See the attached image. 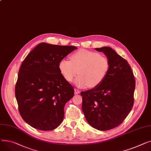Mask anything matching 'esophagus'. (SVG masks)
I'll return each mask as SVG.
<instances>
[{
	"label": "esophagus",
	"instance_id": "obj_1",
	"mask_svg": "<svg viewBox=\"0 0 151 151\" xmlns=\"http://www.w3.org/2000/svg\"><path fill=\"white\" fill-rule=\"evenodd\" d=\"M80 91L79 90H78L77 89H74V94H80Z\"/></svg>",
	"mask_w": 151,
	"mask_h": 151
}]
</instances>
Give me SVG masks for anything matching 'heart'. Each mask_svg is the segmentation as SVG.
I'll return each mask as SVG.
<instances>
[{
	"label": "heart",
	"instance_id": "1",
	"mask_svg": "<svg viewBox=\"0 0 151 151\" xmlns=\"http://www.w3.org/2000/svg\"><path fill=\"white\" fill-rule=\"evenodd\" d=\"M58 68L68 82H71L77 75L74 84L79 88H95L99 86L107 76L110 69L108 58L99 53L81 49L70 56V61L62 59Z\"/></svg>",
	"mask_w": 151,
	"mask_h": 151
}]
</instances>
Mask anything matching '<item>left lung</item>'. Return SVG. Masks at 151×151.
I'll return each mask as SVG.
<instances>
[{
  "label": "left lung",
  "instance_id": "8db88e82",
  "mask_svg": "<svg viewBox=\"0 0 151 151\" xmlns=\"http://www.w3.org/2000/svg\"><path fill=\"white\" fill-rule=\"evenodd\" d=\"M108 58L110 69L104 81L93 89L82 91V109L89 124L99 130L116 127L134 105L135 81L128 62L109 47L96 48Z\"/></svg>",
  "mask_w": 151,
  "mask_h": 151
}]
</instances>
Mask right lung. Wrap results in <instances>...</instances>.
I'll return each instance as SVG.
<instances>
[{
  "mask_svg": "<svg viewBox=\"0 0 151 151\" xmlns=\"http://www.w3.org/2000/svg\"><path fill=\"white\" fill-rule=\"evenodd\" d=\"M75 46L41 42L25 57L19 70L15 96L22 119L32 127L52 130L64 118L66 103L74 95L61 74L60 61Z\"/></svg>",
  "mask_w": 151,
  "mask_h": 151,
  "instance_id": "obj_1",
  "label": "right lung"
}]
</instances>
